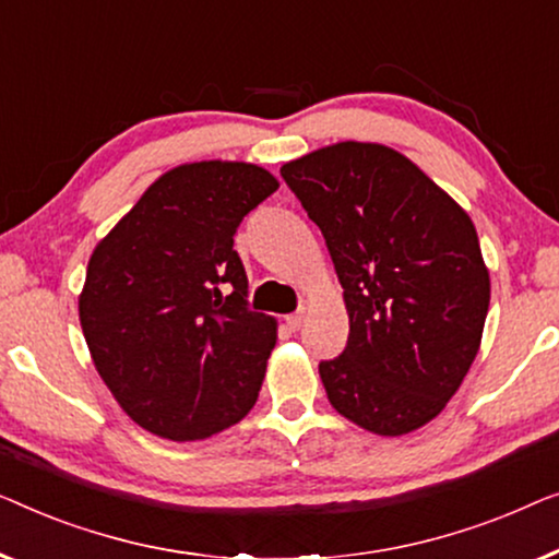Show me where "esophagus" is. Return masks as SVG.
Wrapping results in <instances>:
<instances>
[{"label": "esophagus", "mask_w": 559, "mask_h": 559, "mask_svg": "<svg viewBox=\"0 0 559 559\" xmlns=\"http://www.w3.org/2000/svg\"><path fill=\"white\" fill-rule=\"evenodd\" d=\"M306 321V313L304 311H296V313H288L286 317V324H288V329H301V324Z\"/></svg>", "instance_id": "34e87169"}]
</instances>
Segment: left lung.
<instances>
[{
	"label": "left lung",
	"instance_id": "8db88e82",
	"mask_svg": "<svg viewBox=\"0 0 559 559\" xmlns=\"http://www.w3.org/2000/svg\"><path fill=\"white\" fill-rule=\"evenodd\" d=\"M281 175L324 235L349 313L347 349L319 365L329 403L374 436L413 433L481 347L491 281L468 212L369 141L317 148Z\"/></svg>",
	"mask_w": 559,
	"mask_h": 559
}]
</instances>
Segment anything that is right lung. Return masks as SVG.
Returning a JSON list of instances; mask_svg holds the SVG:
<instances>
[{"instance_id": "right-lung-1", "label": "right lung", "mask_w": 559, "mask_h": 559, "mask_svg": "<svg viewBox=\"0 0 559 559\" xmlns=\"http://www.w3.org/2000/svg\"><path fill=\"white\" fill-rule=\"evenodd\" d=\"M276 190L258 164H179L93 250L78 296L85 344L148 433L204 440L255 405L278 324L248 309L233 235Z\"/></svg>"}]
</instances>
